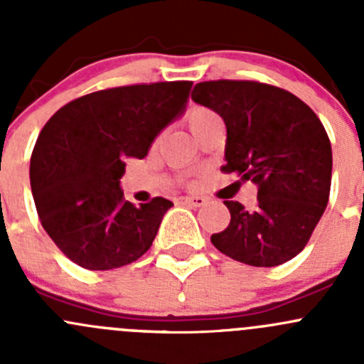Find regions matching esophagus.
<instances>
[{
  "label": "esophagus",
  "mask_w": 364,
  "mask_h": 364,
  "mask_svg": "<svg viewBox=\"0 0 364 364\" xmlns=\"http://www.w3.org/2000/svg\"><path fill=\"white\" fill-rule=\"evenodd\" d=\"M179 203L186 204V205H192V208H200V205L205 204L204 197H181Z\"/></svg>",
  "instance_id": "esophagus-1"
}]
</instances>
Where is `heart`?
<instances>
[{"label": "heart", "instance_id": "heart-1", "mask_svg": "<svg viewBox=\"0 0 364 364\" xmlns=\"http://www.w3.org/2000/svg\"><path fill=\"white\" fill-rule=\"evenodd\" d=\"M213 117H216V114L209 111L208 107H193L190 109L188 114H186V119H188V124L190 128H192L193 134H196L204 123H208L209 119H213Z\"/></svg>", "mask_w": 364, "mask_h": 364}]
</instances>
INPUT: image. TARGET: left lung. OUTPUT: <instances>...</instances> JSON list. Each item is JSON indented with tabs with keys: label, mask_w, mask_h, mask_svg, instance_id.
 Segmentation results:
<instances>
[{
	"label": "left lung",
	"mask_w": 364,
	"mask_h": 364,
	"mask_svg": "<svg viewBox=\"0 0 364 364\" xmlns=\"http://www.w3.org/2000/svg\"><path fill=\"white\" fill-rule=\"evenodd\" d=\"M192 100L227 128L225 174L252 179L257 204L225 200L230 223L211 236L227 257L273 267L306 247L329 200L333 153L324 124L291 91L257 80H205Z\"/></svg>",
	"instance_id": "obj_1"
}]
</instances>
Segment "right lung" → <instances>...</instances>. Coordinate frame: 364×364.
<instances>
[{
	"instance_id": "add662e5",
	"label": "right lung",
	"mask_w": 364,
	"mask_h": 364,
	"mask_svg": "<svg viewBox=\"0 0 364 364\" xmlns=\"http://www.w3.org/2000/svg\"><path fill=\"white\" fill-rule=\"evenodd\" d=\"M190 80L132 84L68 102L40 132L29 181L42 227L90 271L135 262L153 245L171 200H124V160L144 159L156 135L185 111Z\"/></svg>"
}]
</instances>
